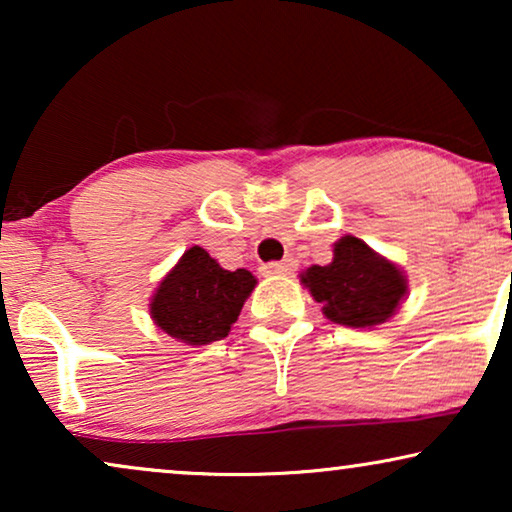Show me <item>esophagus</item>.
<instances>
[{
  "mask_svg": "<svg viewBox=\"0 0 512 512\" xmlns=\"http://www.w3.org/2000/svg\"><path fill=\"white\" fill-rule=\"evenodd\" d=\"M293 268H296V261H293V258H286V261L265 263L261 272H263V275H291Z\"/></svg>",
  "mask_w": 512,
  "mask_h": 512,
  "instance_id": "34e87169",
  "label": "esophagus"
}]
</instances>
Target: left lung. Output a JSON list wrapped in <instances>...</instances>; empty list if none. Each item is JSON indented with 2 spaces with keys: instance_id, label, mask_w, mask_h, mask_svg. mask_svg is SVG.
Wrapping results in <instances>:
<instances>
[{
  "instance_id": "obj_1",
  "label": "left lung",
  "mask_w": 512,
  "mask_h": 512,
  "mask_svg": "<svg viewBox=\"0 0 512 512\" xmlns=\"http://www.w3.org/2000/svg\"><path fill=\"white\" fill-rule=\"evenodd\" d=\"M300 282L324 305L326 319L352 328L384 324L408 293L403 270L354 235L340 237L333 261L307 268Z\"/></svg>"
}]
</instances>
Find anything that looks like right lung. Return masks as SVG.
I'll list each match as a JSON object with an SVG mask.
<instances>
[{
	"instance_id": "obj_1",
	"label": "right lung",
	"mask_w": 512,
	"mask_h": 512,
	"mask_svg": "<svg viewBox=\"0 0 512 512\" xmlns=\"http://www.w3.org/2000/svg\"><path fill=\"white\" fill-rule=\"evenodd\" d=\"M249 270H223L202 247L184 251L151 298V319L174 340L209 345L223 340L254 291Z\"/></svg>"
}]
</instances>
